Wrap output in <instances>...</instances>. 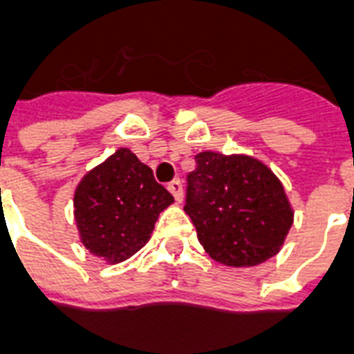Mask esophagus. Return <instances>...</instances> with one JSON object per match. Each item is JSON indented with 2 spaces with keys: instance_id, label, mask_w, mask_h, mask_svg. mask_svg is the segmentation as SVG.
I'll use <instances>...</instances> for the list:
<instances>
[{
  "instance_id": "esophagus-1",
  "label": "esophagus",
  "mask_w": 354,
  "mask_h": 354,
  "mask_svg": "<svg viewBox=\"0 0 354 354\" xmlns=\"http://www.w3.org/2000/svg\"><path fill=\"white\" fill-rule=\"evenodd\" d=\"M167 190L174 194L175 201H179V203L183 201V183H180L179 179L171 180V183L167 185Z\"/></svg>"
}]
</instances>
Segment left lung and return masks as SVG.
I'll list each match as a JSON object with an SVG mask.
<instances>
[{
  "label": "left lung",
  "instance_id": "8db88e82",
  "mask_svg": "<svg viewBox=\"0 0 354 354\" xmlns=\"http://www.w3.org/2000/svg\"><path fill=\"white\" fill-rule=\"evenodd\" d=\"M185 211L209 256L227 267H254L280 252L293 209L280 179L246 155H196Z\"/></svg>",
  "mask_w": 354,
  "mask_h": 354
}]
</instances>
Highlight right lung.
<instances>
[{
	"instance_id": "right-lung-1",
	"label": "right lung",
	"mask_w": 354,
	"mask_h": 354,
	"mask_svg": "<svg viewBox=\"0 0 354 354\" xmlns=\"http://www.w3.org/2000/svg\"><path fill=\"white\" fill-rule=\"evenodd\" d=\"M171 203L174 196L156 183L153 169L129 149H117L80 180L74 218L93 256L121 263L147 243L158 214Z\"/></svg>"
}]
</instances>
